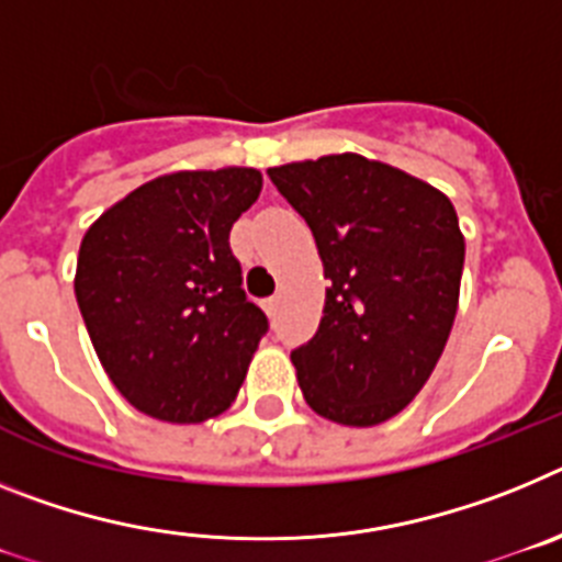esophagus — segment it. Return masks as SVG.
I'll list each match as a JSON object with an SVG mask.
<instances>
[{
    "label": "esophagus",
    "mask_w": 562,
    "mask_h": 562,
    "mask_svg": "<svg viewBox=\"0 0 562 562\" xmlns=\"http://www.w3.org/2000/svg\"><path fill=\"white\" fill-rule=\"evenodd\" d=\"M280 296H268V300L266 302H262V308H266V314L268 316H274L277 314V311H280Z\"/></svg>",
    "instance_id": "1"
}]
</instances>
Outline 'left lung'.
<instances>
[{"mask_svg": "<svg viewBox=\"0 0 562 562\" xmlns=\"http://www.w3.org/2000/svg\"><path fill=\"white\" fill-rule=\"evenodd\" d=\"M268 175L314 232L330 280L319 330L291 353L302 396L345 427L398 416L432 375L456 322V206L427 180L356 153Z\"/></svg>", "mask_w": 562, "mask_h": 562, "instance_id": "left-lung-1", "label": "left lung"}]
</instances>
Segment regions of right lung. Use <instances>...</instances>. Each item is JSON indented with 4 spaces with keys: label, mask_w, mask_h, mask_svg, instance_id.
<instances>
[{
    "label": "right lung",
    "mask_w": 562,
    "mask_h": 562,
    "mask_svg": "<svg viewBox=\"0 0 562 562\" xmlns=\"http://www.w3.org/2000/svg\"><path fill=\"white\" fill-rule=\"evenodd\" d=\"M260 169H180L112 203L81 237L76 300L99 362L146 416L200 424L232 407L268 322L240 288L234 221Z\"/></svg>",
    "instance_id": "1"
}]
</instances>
